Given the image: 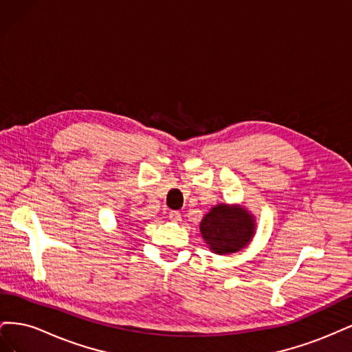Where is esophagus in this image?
<instances>
[{"label": "esophagus", "mask_w": 352, "mask_h": 352, "mask_svg": "<svg viewBox=\"0 0 352 352\" xmlns=\"http://www.w3.org/2000/svg\"><path fill=\"white\" fill-rule=\"evenodd\" d=\"M168 219L172 220V221H175V223L182 221V216H180L179 211H170V212H168Z\"/></svg>", "instance_id": "obj_1"}]
</instances>
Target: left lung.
Segmentation results:
<instances>
[{
	"instance_id": "obj_1",
	"label": "left lung",
	"mask_w": 352,
	"mask_h": 352,
	"mask_svg": "<svg viewBox=\"0 0 352 352\" xmlns=\"http://www.w3.org/2000/svg\"><path fill=\"white\" fill-rule=\"evenodd\" d=\"M257 223L251 211L241 204L211 207L199 223L201 236L211 252L228 255L248 247L255 235Z\"/></svg>"
}]
</instances>
